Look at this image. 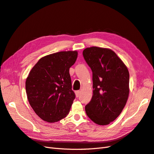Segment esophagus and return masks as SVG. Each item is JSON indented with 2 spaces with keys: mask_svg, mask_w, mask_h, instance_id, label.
I'll use <instances>...</instances> for the list:
<instances>
[{
  "mask_svg": "<svg viewBox=\"0 0 154 154\" xmlns=\"http://www.w3.org/2000/svg\"><path fill=\"white\" fill-rule=\"evenodd\" d=\"M75 94H76V96L78 97H79V96H80V91H76V92H75Z\"/></svg>",
  "mask_w": 154,
  "mask_h": 154,
  "instance_id": "34e87169",
  "label": "esophagus"
}]
</instances>
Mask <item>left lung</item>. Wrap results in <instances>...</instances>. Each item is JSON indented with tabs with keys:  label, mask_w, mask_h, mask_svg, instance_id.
<instances>
[{
	"label": "left lung",
	"mask_w": 154,
	"mask_h": 154,
	"mask_svg": "<svg viewBox=\"0 0 154 154\" xmlns=\"http://www.w3.org/2000/svg\"><path fill=\"white\" fill-rule=\"evenodd\" d=\"M83 56L92 70L93 94L85 112L93 122L109 125L117 118L129 95V72L112 50L98 47L85 49Z\"/></svg>",
	"instance_id": "8db88e82"
}]
</instances>
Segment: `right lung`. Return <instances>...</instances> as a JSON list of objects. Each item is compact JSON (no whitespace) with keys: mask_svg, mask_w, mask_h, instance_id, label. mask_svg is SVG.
Returning a JSON list of instances; mask_svg holds the SVG:
<instances>
[{"mask_svg":"<svg viewBox=\"0 0 154 154\" xmlns=\"http://www.w3.org/2000/svg\"><path fill=\"white\" fill-rule=\"evenodd\" d=\"M78 57L76 51H60L41 58L26 81L29 103L45 122H57L69 114L75 94L69 69Z\"/></svg>","mask_w":154,"mask_h":154,"instance_id":"add662e5","label":"right lung"}]
</instances>
